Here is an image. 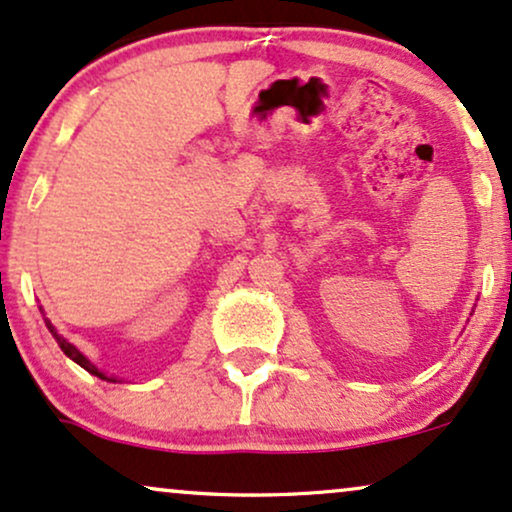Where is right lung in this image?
<instances>
[{
  "instance_id": "right-lung-1",
  "label": "right lung",
  "mask_w": 512,
  "mask_h": 512,
  "mask_svg": "<svg viewBox=\"0 0 512 512\" xmlns=\"http://www.w3.org/2000/svg\"><path fill=\"white\" fill-rule=\"evenodd\" d=\"M45 322H47V329H49V334H52L54 338H57L59 348L64 350V355H66V357H71V360L76 362V365H80V367H83V369H88V372H90V374H95V377H100V379H104V381H116L114 377H107V374L100 372V369H97L95 365H92V362L88 360V357H85L83 353H80V350H78L76 346H73V343L66 341V338L61 336V334H57V329H54V326L49 324V319H45Z\"/></svg>"
}]
</instances>
